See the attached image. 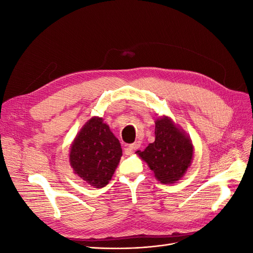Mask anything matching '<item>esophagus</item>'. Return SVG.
Returning <instances> with one entry per match:
<instances>
[{"mask_svg": "<svg viewBox=\"0 0 253 253\" xmlns=\"http://www.w3.org/2000/svg\"><path fill=\"white\" fill-rule=\"evenodd\" d=\"M139 147H140V141H135L134 143L128 145V147L126 148V152L127 153V154H132L133 151H134V150H137Z\"/></svg>", "mask_w": 253, "mask_h": 253, "instance_id": "34e87169", "label": "esophagus"}]
</instances>
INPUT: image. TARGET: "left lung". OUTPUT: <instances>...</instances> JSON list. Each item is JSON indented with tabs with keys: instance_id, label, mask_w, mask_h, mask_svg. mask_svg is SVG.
<instances>
[{
	"instance_id": "obj_1",
	"label": "left lung",
	"mask_w": 253,
	"mask_h": 253,
	"mask_svg": "<svg viewBox=\"0 0 253 253\" xmlns=\"http://www.w3.org/2000/svg\"><path fill=\"white\" fill-rule=\"evenodd\" d=\"M136 154L147 163L158 181L172 185L183 177L192 164L194 147L190 136L164 115L155 119V141Z\"/></svg>"
}]
</instances>
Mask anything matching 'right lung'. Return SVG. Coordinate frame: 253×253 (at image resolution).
<instances>
[{"label":"right lung","mask_w":253,"mask_h":253,"mask_svg":"<svg viewBox=\"0 0 253 253\" xmlns=\"http://www.w3.org/2000/svg\"><path fill=\"white\" fill-rule=\"evenodd\" d=\"M122 156L121 144L102 117L94 116L76 135L70 148L74 173L94 188L105 187Z\"/></svg>","instance_id":"add662e5"}]
</instances>
